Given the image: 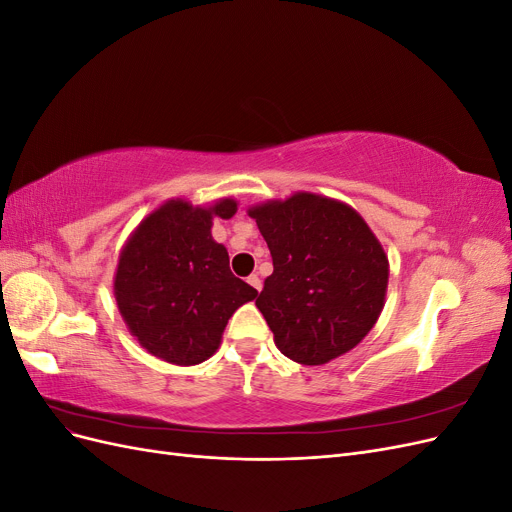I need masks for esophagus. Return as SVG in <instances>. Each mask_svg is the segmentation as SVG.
I'll return each instance as SVG.
<instances>
[{
  "label": "esophagus",
  "instance_id": "1",
  "mask_svg": "<svg viewBox=\"0 0 512 512\" xmlns=\"http://www.w3.org/2000/svg\"><path fill=\"white\" fill-rule=\"evenodd\" d=\"M247 284H250L252 288H256L258 292H260V288H262V282H260V277H258L256 273H252L250 277H247Z\"/></svg>",
  "mask_w": 512,
  "mask_h": 512
}]
</instances>
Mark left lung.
Returning a JSON list of instances; mask_svg holds the SVG:
<instances>
[{"instance_id":"obj_1","label":"left lung","mask_w":512,"mask_h":512,"mask_svg":"<svg viewBox=\"0 0 512 512\" xmlns=\"http://www.w3.org/2000/svg\"><path fill=\"white\" fill-rule=\"evenodd\" d=\"M247 213L273 258L256 307L275 346L301 365L352 350L376 324L389 284V260L361 215L307 192Z\"/></svg>"}]
</instances>
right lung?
<instances>
[{
  "label": "right lung",
  "instance_id": "obj_1",
  "mask_svg": "<svg viewBox=\"0 0 512 512\" xmlns=\"http://www.w3.org/2000/svg\"><path fill=\"white\" fill-rule=\"evenodd\" d=\"M237 203L213 207L168 200L123 247L115 299L147 352L175 365H196L218 350L228 318L258 290L230 273L228 252L211 237L213 218L228 220Z\"/></svg>",
  "mask_w": 512,
  "mask_h": 512
}]
</instances>
